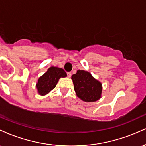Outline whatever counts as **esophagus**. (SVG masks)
Segmentation results:
<instances>
[{
    "label": "esophagus",
    "instance_id": "obj_1",
    "mask_svg": "<svg viewBox=\"0 0 146 146\" xmlns=\"http://www.w3.org/2000/svg\"><path fill=\"white\" fill-rule=\"evenodd\" d=\"M71 72H68V73H67V76L68 77V78H71Z\"/></svg>",
    "mask_w": 146,
    "mask_h": 146
}]
</instances>
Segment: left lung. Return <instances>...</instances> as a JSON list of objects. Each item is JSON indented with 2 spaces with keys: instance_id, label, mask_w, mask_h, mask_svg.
<instances>
[{
  "instance_id": "left-lung-1",
  "label": "left lung",
  "mask_w": 146,
  "mask_h": 146,
  "mask_svg": "<svg viewBox=\"0 0 146 146\" xmlns=\"http://www.w3.org/2000/svg\"><path fill=\"white\" fill-rule=\"evenodd\" d=\"M76 95L84 102H96L102 98V84L90 73L78 70L71 76Z\"/></svg>"
}]
</instances>
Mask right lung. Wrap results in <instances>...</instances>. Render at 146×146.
Here are the masks:
<instances>
[{"mask_svg": "<svg viewBox=\"0 0 146 146\" xmlns=\"http://www.w3.org/2000/svg\"><path fill=\"white\" fill-rule=\"evenodd\" d=\"M67 76L66 73L62 68L51 66L47 71L38 79L36 86L39 95L44 96L48 94L56 86L60 78Z\"/></svg>", "mask_w": 146, "mask_h": 146, "instance_id": "1", "label": "right lung"}]
</instances>
